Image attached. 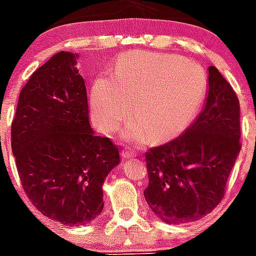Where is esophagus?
<instances>
[{"instance_id": "34e87169", "label": "esophagus", "mask_w": 256, "mask_h": 256, "mask_svg": "<svg viewBox=\"0 0 256 256\" xmlns=\"http://www.w3.org/2000/svg\"><path fill=\"white\" fill-rule=\"evenodd\" d=\"M121 156H122L124 158H134V156H136V152L134 150H131V148H124V150L121 151Z\"/></svg>"}]
</instances>
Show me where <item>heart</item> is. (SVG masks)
<instances>
[{
	"label": "heart",
	"mask_w": 256,
	"mask_h": 256,
	"mask_svg": "<svg viewBox=\"0 0 256 256\" xmlns=\"http://www.w3.org/2000/svg\"><path fill=\"white\" fill-rule=\"evenodd\" d=\"M208 81L196 62L176 54L136 51L120 57L112 76H100L91 90L95 125L115 131L128 116L135 122L124 128L130 141H145L148 132L164 138L185 128L199 110Z\"/></svg>",
	"instance_id": "obj_1"
}]
</instances>
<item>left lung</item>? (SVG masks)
I'll return each instance as SVG.
<instances>
[{
  "label": "left lung",
  "instance_id": "1",
  "mask_svg": "<svg viewBox=\"0 0 256 256\" xmlns=\"http://www.w3.org/2000/svg\"><path fill=\"white\" fill-rule=\"evenodd\" d=\"M209 91L195 122L178 138L145 154L148 185L144 191L154 212L166 224L195 222L210 214L240 152V105L215 66Z\"/></svg>",
  "mask_w": 256,
  "mask_h": 256
}]
</instances>
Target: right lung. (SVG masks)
<instances>
[{
	"label": "right lung",
	"mask_w": 256,
	"mask_h": 256,
	"mask_svg": "<svg viewBox=\"0 0 256 256\" xmlns=\"http://www.w3.org/2000/svg\"><path fill=\"white\" fill-rule=\"evenodd\" d=\"M78 54L61 51L21 90L12 152L22 188L37 210L65 225L90 222L104 209L102 184L120 162L118 146L90 126Z\"/></svg>",
	"instance_id": "add662e5"
}]
</instances>
